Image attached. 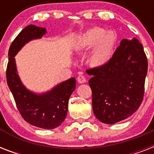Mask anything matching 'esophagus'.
Here are the masks:
<instances>
[{
	"instance_id": "obj_1",
	"label": "esophagus",
	"mask_w": 154,
	"mask_h": 154,
	"mask_svg": "<svg viewBox=\"0 0 154 154\" xmlns=\"http://www.w3.org/2000/svg\"><path fill=\"white\" fill-rule=\"evenodd\" d=\"M77 82H78V83H80V84H82V83L86 82V79H85V76H83V75H79V76L77 77Z\"/></svg>"
}]
</instances>
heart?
<instances>
[{
    "label": "heart",
    "mask_w": 154,
    "mask_h": 154,
    "mask_svg": "<svg viewBox=\"0 0 154 154\" xmlns=\"http://www.w3.org/2000/svg\"><path fill=\"white\" fill-rule=\"evenodd\" d=\"M117 44V36L113 32H105L102 28L93 27L86 30L77 39L76 51L85 53L93 48L89 56V64L101 67L112 58Z\"/></svg>",
    "instance_id": "obj_1"
}]
</instances>
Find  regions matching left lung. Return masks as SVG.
I'll return each instance as SVG.
<instances>
[{
  "mask_svg": "<svg viewBox=\"0 0 154 154\" xmlns=\"http://www.w3.org/2000/svg\"><path fill=\"white\" fill-rule=\"evenodd\" d=\"M147 70V57L137 38L123 39L106 65L86 70L92 75L93 110L100 122L114 124L136 112L143 100Z\"/></svg>",
  "mask_w": 154,
  "mask_h": 154,
  "instance_id": "1",
  "label": "left lung"
}]
</instances>
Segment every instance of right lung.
I'll return each instance as SVG.
<instances>
[{
    "label": "right lung",
    "mask_w": 154,
    "mask_h": 154,
    "mask_svg": "<svg viewBox=\"0 0 154 154\" xmlns=\"http://www.w3.org/2000/svg\"><path fill=\"white\" fill-rule=\"evenodd\" d=\"M46 30L29 25L17 36L8 49V62L6 79L16 105L25 122L42 129H55L65 121L69 97L76 87L74 77L57 85L51 91L37 94L28 90L20 82L17 72L15 55L31 40L38 39Z\"/></svg>",
    "instance_id": "1"
}]
</instances>
